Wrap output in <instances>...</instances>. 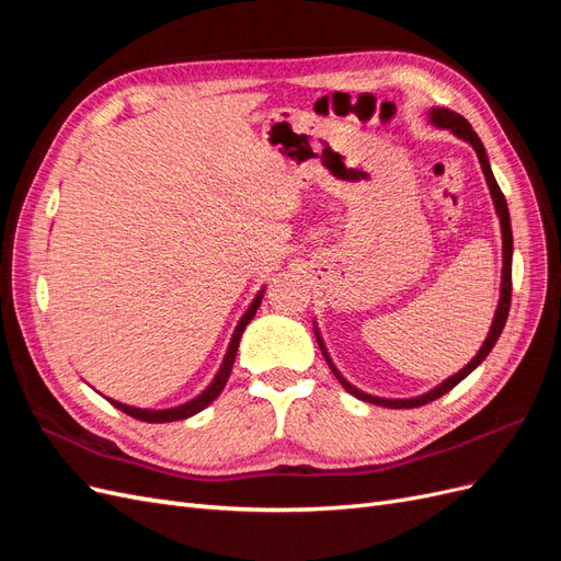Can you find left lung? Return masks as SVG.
<instances>
[{
    "mask_svg": "<svg viewBox=\"0 0 561 561\" xmlns=\"http://www.w3.org/2000/svg\"><path fill=\"white\" fill-rule=\"evenodd\" d=\"M428 122L435 126V128H443V130H451L456 138H461L463 142H468L474 154H478L480 159V165H482V173H484V180H486V186H489V194H491V201H494V208H496V215L501 219V239H503V268H501V297H499V307H496V313H494V320H491V328H489V334L484 339V344L480 346L478 355L463 367L458 369L456 375L447 377L443 383H437L435 388H431L428 393L423 396H416V398H379V396H369L365 393V390L355 388L351 381L344 379L342 371L336 369V365L332 363L330 353L325 348V342H322V336L318 332V325L313 322V332H316V339H318V346L322 351V355H325V360L330 365V369L334 371V377L339 379V383H342L351 396H355L363 402H369V404H379V407H388V410H410V407H421L426 402H433L437 398H443L445 393H449V390L461 383L470 371L482 365V360L486 358V355L491 353V348H494V344L499 342V336L505 328V320H507V311H511V295H513V227H511V213H507V203H505V196L503 192L499 190V182L494 178V173H491V165H489V159H486V151H484V145L482 140L478 138V133L472 130V126L466 122V118L461 114H456L451 110H445V107H431L428 110Z\"/></svg>",
    "mask_w": 561,
    "mask_h": 561,
    "instance_id": "obj_1",
    "label": "left lung"
}]
</instances>
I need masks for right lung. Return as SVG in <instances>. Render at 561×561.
Segmentation results:
<instances>
[{
	"label": "right lung",
	"mask_w": 561,
	"mask_h": 561,
	"mask_svg": "<svg viewBox=\"0 0 561 561\" xmlns=\"http://www.w3.org/2000/svg\"><path fill=\"white\" fill-rule=\"evenodd\" d=\"M262 297H264V290L257 293V297L252 299V304L248 307V311L241 316L239 325H236L233 334H231V342L227 346V353H225V360L222 365H219L217 375L213 377V381L201 390L198 396H194L192 400H186L182 404H175V407H165V410H142V407H133V404H124L118 400H112L107 398V402H112L116 410H122L124 414L133 416V419H140V421H147V423H168V421H180V419H190L194 414H198L201 410H206V407L222 393V388L227 386V379L231 375V367H233V360H236V353H239V344H241V336L248 328V322L254 318V313H257L260 304H262Z\"/></svg>",
	"instance_id": "obj_1"
}]
</instances>
